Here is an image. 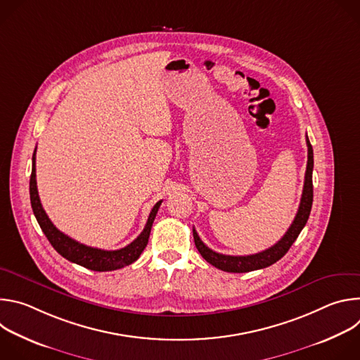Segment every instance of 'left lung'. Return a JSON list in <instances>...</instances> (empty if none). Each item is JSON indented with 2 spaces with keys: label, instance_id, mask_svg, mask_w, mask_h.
<instances>
[{
  "label": "left lung",
  "instance_id": "8db88e82",
  "mask_svg": "<svg viewBox=\"0 0 360 360\" xmlns=\"http://www.w3.org/2000/svg\"><path fill=\"white\" fill-rule=\"evenodd\" d=\"M306 145H307V165H306V174H304V184H303V192L299 203L297 214L286 231V233L278 240L274 246L259 252L255 255H246V256H232V255H222L212 249H210L205 245L200 238L198 236L195 228L193 232V240L195 246L202 255V258L214 265L215 268L225 271V272H233V274H242V272H250L256 269H264L275 262H278L282 256L289 250V248L293 245L296 238L299 236L300 231L307 222L309 218L312 202H314V184H312V171H314V149L309 142V138L306 135Z\"/></svg>",
  "mask_w": 360,
  "mask_h": 360
}]
</instances>
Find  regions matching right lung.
I'll return each instance as SVG.
<instances>
[{"label":"right lung","instance_id":"1","mask_svg":"<svg viewBox=\"0 0 360 360\" xmlns=\"http://www.w3.org/2000/svg\"><path fill=\"white\" fill-rule=\"evenodd\" d=\"M35 152H37V148H35L34 155H32V172H31V178H30L31 207H32L34 215H35L42 232L45 233L49 243L53 245V248L61 256H64L65 259H68L70 262L81 265V266H84L86 269H91V271H96V272H107V271L121 269V268L135 262L139 258L142 250L145 249V246L148 243L153 219H155V217H157V212L161 207L162 200L155 203V207L152 208V211L148 217V221H146V225H145L143 231L128 246H125L122 249H117V250H104V249L86 246V245L79 243V242L74 240L72 238L67 236L61 231H58L56 228V225L51 222L48 215L45 214L42 205H41V200H39V196H38V189H37Z\"/></svg>","mask_w":360,"mask_h":360}]
</instances>
